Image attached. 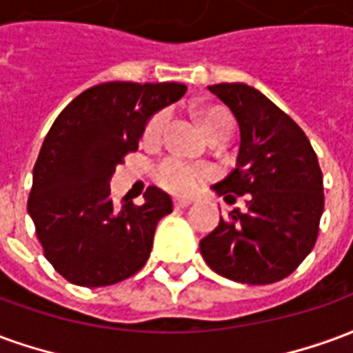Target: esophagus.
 Listing matches in <instances>:
<instances>
[{
    "label": "esophagus",
    "mask_w": 353,
    "mask_h": 353,
    "mask_svg": "<svg viewBox=\"0 0 353 353\" xmlns=\"http://www.w3.org/2000/svg\"><path fill=\"white\" fill-rule=\"evenodd\" d=\"M192 200L191 199H183V196H179V199H174V206L176 208H187L191 206Z\"/></svg>",
    "instance_id": "esophagus-1"
}]
</instances>
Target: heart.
Here are the masks:
<instances>
[{"label":"heart","mask_w":353,"mask_h":353,"mask_svg":"<svg viewBox=\"0 0 353 353\" xmlns=\"http://www.w3.org/2000/svg\"><path fill=\"white\" fill-rule=\"evenodd\" d=\"M166 123V111H159L154 113L145 124L143 130V138L145 139H157L161 136L162 128ZM200 123L202 128L208 134V138L214 136H229L232 130V117L223 111V109L212 108L204 109L200 113ZM154 177L157 181L172 192H192L199 187L202 181H206L210 177V170L206 166H196V164H189V162L181 161V159H164V161L157 166L154 170Z\"/></svg>","instance_id":"heart-1"}]
</instances>
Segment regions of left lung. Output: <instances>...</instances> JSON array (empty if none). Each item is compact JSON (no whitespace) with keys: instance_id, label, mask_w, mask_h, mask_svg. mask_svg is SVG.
I'll return each mask as SVG.
<instances>
[{"instance_id":"1","label":"left lung","mask_w":353,"mask_h":353,"mask_svg":"<svg viewBox=\"0 0 353 353\" xmlns=\"http://www.w3.org/2000/svg\"><path fill=\"white\" fill-rule=\"evenodd\" d=\"M240 126L236 168L214 191L229 204L248 194L208 236L200 253L214 272L252 285L274 283L312 252L323 214V176L301 126L244 83L212 85Z\"/></svg>"}]
</instances>
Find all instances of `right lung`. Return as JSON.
<instances>
[{
    "instance_id": "obj_1",
    "label": "right lung",
    "mask_w": 353,
    "mask_h": 353,
    "mask_svg": "<svg viewBox=\"0 0 353 353\" xmlns=\"http://www.w3.org/2000/svg\"><path fill=\"white\" fill-rule=\"evenodd\" d=\"M185 92L181 83H101L70 101L50 126L34 166L28 214L45 257L68 281L103 288L147 263L172 199L149 187L141 206L126 200L115 206L109 181L124 157L138 151L147 121Z\"/></svg>"
}]
</instances>
